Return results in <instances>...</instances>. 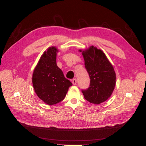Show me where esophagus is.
Wrapping results in <instances>:
<instances>
[{
    "label": "esophagus",
    "mask_w": 146,
    "mask_h": 146,
    "mask_svg": "<svg viewBox=\"0 0 146 146\" xmlns=\"http://www.w3.org/2000/svg\"><path fill=\"white\" fill-rule=\"evenodd\" d=\"M72 84L74 85H76V84H77V80H76V78H74L73 80H72Z\"/></svg>",
    "instance_id": "esophagus-1"
}]
</instances>
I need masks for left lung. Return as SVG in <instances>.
Wrapping results in <instances>:
<instances>
[{
	"mask_svg": "<svg viewBox=\"0 0 146 146\" xmlns=\"http://www.w3.org/2000/svg\"><path fill=\"white\" fill-rule=\"evenodd\" d=\"M82 55L90 78V87L82 91L84 98L92 104L102 103L111 96L116 85L113 66L104 53L93 46L82 51Z\"/></svg>",
	"mask_w": 146,
	"mask_h": 146,
	"instance_id": "left-lung-1",
	"label": "left lung"
}]
</instances>
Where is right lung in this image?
I'll return each instance as SVG.
<instances>
[{"instance_id":"obj_1","label":"right lung","mask_w":146,"mask_h":146,"mask_svg":"<svg viewBox=\"0 0 146 146\" xmlns=\"http://www.w3.org/2000/svg\"><path fill=\"white\" fill-rule=\"evenodd\" d=\"M58 51L54 46L48 48L39 60L32 76L33 86L36 95L50 105L62 101L69 88L72 85L56 65Z\"/></svg>"}]
</instances>
